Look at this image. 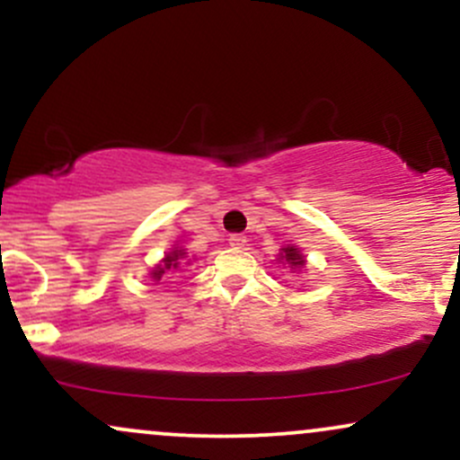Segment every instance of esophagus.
<instances>
[{
  "mask_svg": "<svg viewBox=\"0 0 460 460\" xmlns=\"http://www.w3.org/2000/svg\"><path fill=\"white\" fill-rule=\"evenodd\" d=\"M248 242V237L246 235H242V234H235V235H231L229 237V244L234 246V248H242Z\"/></svg>",
  "mask_w": 460,
  "mask_h": 460,
  "instance_id": "esophagus-1",
  "label": "esophagus"
}]
</instances>
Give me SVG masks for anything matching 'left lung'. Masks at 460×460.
I'll return each mask as SVG.
<instances>
[{
    "mask_svg": "<svg viewBox=\"0 0 460 460\" xmlns=\"http://www.w3.org/2000/svg\"><path fill=\"white\" fill-rule=\"evenodd\" d=\"M279 260L289 263V268H294V270H300V268H305V263H307L305 261V255L296 246H283L281 252H279Z\"/></svg>",
    "mask_w": 460,
    "mask_h": 460,
    "instance_id": "left-lung-1",
    "label": "left lung"
}]
</instances>
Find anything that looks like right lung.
<instances>
[{
	"mask_svg": "<svg viewBox=\"0 0 460 460\" xmlns=\"http://www.w3.org/2000/svg\"><path fill=\"white\" fill-rule=\"evenodd\" d=\"M186 251H183V248H172L171 252H168L166 257H164V260L157 263L155 268H153V272H151V279H155V281H160V279L164 277V274L166 272H175L179 266H181V260H186Z\"/></svg>",
	"mask_w": 460,
	"mask_h": 460,
	"instance_id": "obj_1",
	"label": "right lung"
}]
</instances>
